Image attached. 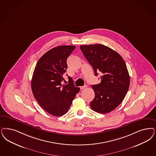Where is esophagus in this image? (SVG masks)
I'll list each match as a JSON object with an SVG mask.
<instances>
[{
    "label": "esophagus",
    "instance_id": "34e87169",
    "mask_svg": "<svg viewBox=\"0 0 156 156\" xmlns=\"http://www.w3.org/2000/svg\"><path fill=\"white\" fill-rule=\"evenodd\" d=\"M86 87H87V86H86V85H84V86H81V87H80V88H81V90H83V89H85Z\"/></svg>",
    "mask_w": 156,
    "mask_h": 156
}]
</instances>
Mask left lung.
<instances>
[{"mask_svg":"<svg viewBox=\"0 0 156 156\" xmlns=\"http://www.w3.org/2000/svg\"><path fill=\"white\" fill-rule=\"evenodd\" d=\"M84 56L91 65L96 76L100 71L101 82L92 85L95 97L90 103L98 113L113 111L122 102L129 86V75L124 60L112 49L102 44L81 45Z\"/></svg>","mask_w":156,"mask_h":156,"instance_id":"1","label":"left lung"}]
</instances>
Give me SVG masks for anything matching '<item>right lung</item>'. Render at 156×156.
Here are the masks:
<instances>
[{"mask_svg": "<svg viewBox=\"0 0 156 156\" xmlns=\"http://www.w3.org/2000/svg\"><path fill=\"white\" fill-rule=\"evenodd\" d=\"M75 48L73 45H61L50 49L38 60L33 72L31 82L33 96L46 112L55 116L68 112L80 90L70 76L69 84H62L67 68V59Z\"/></svg>", "mask_w": 156, "mask_h": 156, "instance_id": "1", "label": "right lung"}]
</instances>
